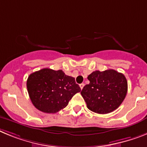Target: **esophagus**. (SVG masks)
Returning a JSON list of instances; mask_svg holds the SVG:
<instances>
[{"label": "esophagus", "mask_w": 147, "mask_h": 147, "mask_svg": "<svg viewBox=\"0 0 147 147\" xmlns=\"http://www.w3.org/2000/svg\"><path fill=\"white\" fill-rule=\"evenodd\" d=\"M84 84H80V88H81V89H82L83 88H84Z\"/></svg>", "instance_id": "obj_1"}]
</instances>
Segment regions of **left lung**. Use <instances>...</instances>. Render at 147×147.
<instances>
[{"label": "left lung", "instance_id": "left-lung-1", "mask_svg": "<svg viewBox=\"0 0 147 147\" xmlns=\"http://www.w3.org/2000/svg\"><path fill=\"white\" fill-rule=\"evenodd\" d=\"M89 84L81 94L89 110L107 114L118 109L127 93V81L122 73L114 69L95 71L87 77Z\"/></svg>", "mask_w": 147, "mask_h": 147}]
</instances>
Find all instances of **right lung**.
Returning a JSON list of instances; mask_svg holds the SVG:
<instances>
[{"label": "right lung", "mask_w": 147, "mask_h": 147, "mask_svg": "<svg viewBox=\"0 0 147 147\" xmlns=\"http://www.w3.org/2000/svg\"><path fill=\"white\" fill-rule=\"evenodd\" d=\"M26 87L32 103L38 110L56 113L68 105L81 88L75 78L62 70L44 68L30 74Z\"/></svg>", "instance_id": "obj_1"}]
</instances>
